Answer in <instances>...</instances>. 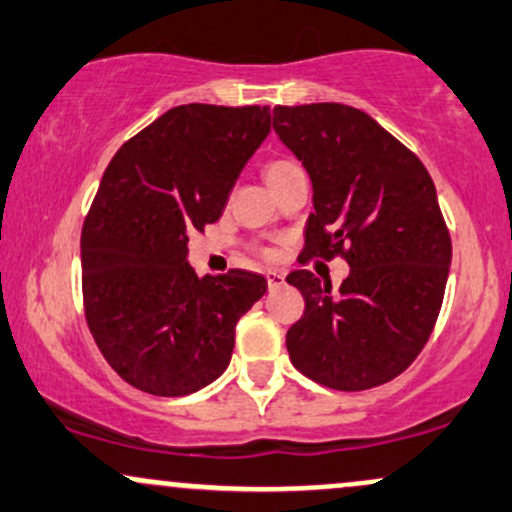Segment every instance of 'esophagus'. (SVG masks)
<instances>
[{
  "instance_id": "1",
  "label": "esophagus",
  "mask_w": 512,
  "mask_h": 512,
  "mask_svg": "<svg viewBox=\"0 0 512 512\" xmlns=\"http://www.w3.org/2000/svg\"><path fill=\"white\" fill-rule=\"evenodd\" d=\"M284 284H286L284 274H281V272H267V286H269V291L281 289V286H284Z\"/></svg>"
}]
</instances>
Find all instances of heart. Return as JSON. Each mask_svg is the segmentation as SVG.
<instances>
[{
	"instance_id": "heart-1",
	"label": "heart",
	"mask_w": 512,
	"mask_h": 512,
	"mask_svg": "<svg viewBox=\"0 0 512 512\" xmlns=\"http://www.w3.org/2000/svg\"><path fill=\"white\" fill-rule=\"evenodd\" d=\"M293 168H298L296 163H293V161H286V158H279V161L267 163V168H264V178H267V182H272L274 178H279V175L291 173Z\"/></svg>"
}]
</instances>
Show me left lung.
I'll list each match as a JSON object with an SVG mask.
<instances>
[{
	"mask_svg": "<svg viewBox=\"0 0 512 512\" xmlns=\"http://www.w3.org/2000/svg\"><path fill=\"white\" fill-rule=\"evenodd\" d=\"M274 132L308 170L313 214L303 260L342 255L337 291L308 269L286 276L305 313L286 332L305 378L358 392L397 378L421 354L448 284L452 245L431 175L363 110L276 105Z\"/></svg>",
	"mask_w": 512,
	"mask_h": 512,
	"instance_id": "1",
	"label": "left lung"
}]
</instances>
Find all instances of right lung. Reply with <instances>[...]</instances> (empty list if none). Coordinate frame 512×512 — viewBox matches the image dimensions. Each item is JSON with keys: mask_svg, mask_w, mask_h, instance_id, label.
Returning a JSON list of instances; mask_svg holds the SVG:
<instances>
[{"mask_svg": "<svg viewBox=\"0 0 512 512\" xmlns=\"http://www.w3.org/2000/svg\"><path fill=\"white\" fill-rule=\"evenodd\" d=\"M272 127L264 105L170 108L122 144L81 231L88 330L129 385L182 397L231 363L236 325L262 274L197 276L190 233L219 221L240 170Z\"/></svg>", "mask_w": 512, "mask_h": 512, "instance_id": "right-lung-1", "label": "right lung"}]
</instances>
